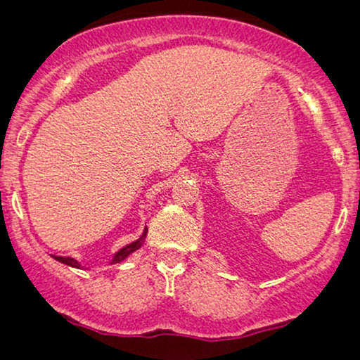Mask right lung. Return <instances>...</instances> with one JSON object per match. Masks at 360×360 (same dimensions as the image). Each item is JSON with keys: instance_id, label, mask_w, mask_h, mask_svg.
Listing matches in <instances>:
<instances>
[{"instance_id": "1", "label": "right lung", "mask_w": 360, "mask_h": 360, "mask_svg": "<svg viewBox=\"0 0 360 360\" xmlns=\"http://www.w3.org/2000/svg\"><path fill=\"white\" fill-rule=\"evenodd\" d=\"M146 236H147V228L144 229V233H142V236L139 239H136L134 243H131V244H127V245H124V248H121L120 250H117V252L112 255V259H111V264H117V262H122V260H124L126 257H129V255L132 254V252H136L137 249H141L142 248V244H144V240H146ZM53 259L57 260V262H60V264H65V265H68V267H75V269H80V264L77 262L75 259H72V257H60V255H52Z\"/></svg>"}]
</instances>
